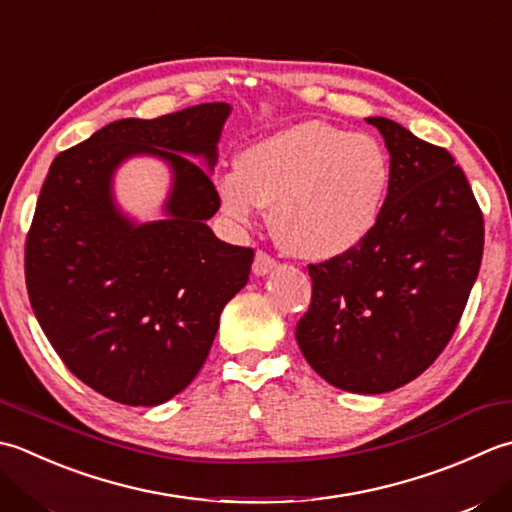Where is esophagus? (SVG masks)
Returning a JSON list of instances; mask_svg holds the SVG:
<instances>
[{
  "instance_id": "1",
  "label": "esophagus",
  "mask_w": 512,
  "mask_h": 512,
  "mask_svg": "<svg viewBox=\"0 0 512 512\" xmlns=\"http://www.w3.org/2000/svg\"><path fill=\"white\" fill-rule=\"evenodd\" d=\"M275 266H277V259L273 255H268L266 250H257L255 262H253V273L255 275H268Z\"/></svg>"
}]
</instances>
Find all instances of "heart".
I'll list each match as a JSON object with an SVG mask.
<instances>
[{
  "mask_svg": "<svg viewBox=\"0 0 512 512\" xmlns=\"http://www.w3.org/2000/svg\"><path fill=\"white\" fill-rule=\"evenodd\" d=\"M239 175L219 184L230 217L250 222L273 208V233L290 255L335 259L373 233L386 204L390 162L368 135L304 122L270 135L239 157Z\"/></svg>",
  "mask_w": 512,
  "mask_h": 512,
  "instance_id": "obj_1",
  "label": "heart"
}]
</instances>
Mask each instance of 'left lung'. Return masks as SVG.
I'll return each instance as SVG.
<instances>
[{
    "instance_id": "left-lung-1",
    "label": "left lung",
    "mask_w": 512,
    "mask_h": 512,
    "mask_svg": "<svg viewBox=\"0 0 512 512\" xmlns=\"http://www.w3.org/2000/svg\"><path fill=\"white\" fill-rule=\"evenodd\" d=\"M390 153L386 204L362 244L308 264L310 306L295 337L328 384L377 395L413 382L462 319L484 253V215L446 148L368 117Z\"/></svg>"
}]
</instances>
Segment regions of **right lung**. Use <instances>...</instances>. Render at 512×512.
<instances>
[{"label":"right lung","mask_w":512,"mask_h":512,"mask_svg":"<svg viewBox=\"0 0 512 512\" xmlns=\"http://www.w3.org/2000/svg\"><path fill=\"white\" fill-rule=\"evenodd\" d=\"M228 113L215 102L119 119L50 164L26 235L28 299L70 373L117 404L157 406L182 393L248 282L255 250L219 242L206 226L222 202L188 157L215 164ZM137 152L174 166L164 223L133 227L109 199V175Z\"/></svg>","instance_id":"1"}]
</instances>
